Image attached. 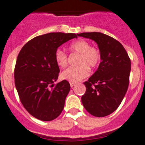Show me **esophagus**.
Segmentation results:
<instances>
[{"mask_svg": "<svg viewBox=\"0 0 145 145\" xmlns=\"http://www.w3.org/2000/svg\"><path fill=\"white\" fill-rule=\"evenodd\" d=\"M76 83H72V82H70V86H71V88H73L74 86H76Z\"/></svg>", "mask_w": 145, "mask_h": 145, "instance_id": "34e87169", "label": "esophagus"}]
</instances>
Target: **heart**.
<instances>
[{
    "instance_id": "1",
    "label": "heart",
    "mask_w": 145,
    "mask_h": 145,
    "mask_svg": "<svg viewBox=\"0 0 145 145\" xmlns=\"http://www.w3.org/2000/svg\"><path fill=\"white\" fill-rule=\"evenodd\" d=\"M71 52L78 54L76 67H69L61 74V78L72 83L82 81L90 74L89 67L95 68L100 62V50L95 47H90V43L85 40H78L69 45ZM55 59L57 64L61 68L67 65V55L62 50L55 51Z\"/></svg>"
}]
</instances>
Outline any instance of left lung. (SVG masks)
Wrapping results in <instances>:
<instances>
[{
  "instance_id": "1",
  "label": "left lung",
  "mask_w": 145,
  "mask_h": 145,
  "mask_svg": "<svg viewBox=\"0 0 145 145\" xmlns=\"http://www.w3.org/2000/svg\"><path fill=\"white\" fill-rule=\"evenodd\" d=\"M77 35L94 40L101 54L97 71L84 83L82 104L93 116H108L118 107L128 90L131 59L122 44L111 36L100 32Z\"/></svg>"
}]
</instances>
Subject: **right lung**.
I'll return each mask as SVG.
<instances>
[{"instance_id":"obj_1","label":"right lung","mask_w":145,"mask_h":145,"mask_svg":"<svg viewBox=\"0 0 145 145\" xmlns=\"http://www.w3.org/2000/svg\"><path fill=\"white\" fill-rule=\"evenodd\" d=\"M76 33H49L36 36L20 50L14 68V83L22 104L33 117L40 121L55 119L62 113L70 90L68 81L57 84L59 66L55 53Z\"/></svg>"}]
</instances>
